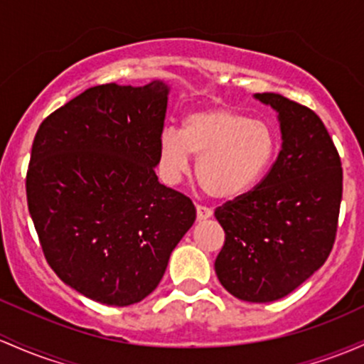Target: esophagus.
Segmentation results:
<instances>
[{
    "label": "esophagus",
    "instance_id": "1",
    "mask_svg": "<svg viewBox=\"0 0 364 364\" xmlns=\"http://www.w3.org/2000/svg\"><path fill=\"white\" fill-rule=\"evenodd\" d=\"M213 215V209L205 205H197V218L198 221H203V219H209Z\"/></svg>",
    "mask_w": 364,
    "mask_h": 364
}]
</instances>
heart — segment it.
I'll return each instance as SVG.
<instances>
[{
	"mask_svg": "<svg viewBox=\"0 0 364 364\" xmlns=\"http://www.w3.org/2000/svg\"><path fill=\"white\" fill-rule=\"evenodd\" d=\"M274 133L266 122L226 107L190 114L183 129L166 127L159 139L161 174L178 185L190 171L191 155L198 157L197 178L215 198L245 193L264 174L274 154Z\"/></svg>",
	"mask_w": 364,
	"mask_h": 364,
	"instance_id": "b5f03b06",
	"label": "heart"
}]
</instances>
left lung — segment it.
<instances>
[{"label": "left lung", "mask_w": 364, "mask_h": 364, "mask_svg": "<svg viewBox=\"0 0 364 364\" xmlns=\"http://www.w3.org/2000/svg\"><path fill=\"white\" fill-rule=\"evenodd\" d=\"M255 100L278 112L282 150L249 193L215 209L226 238L214 267L231 295L273 302L325 264L342 200L338 151L313 110L277 93Z\"/></svg>", "instance_id": "left-lung-1"}]
</instances>
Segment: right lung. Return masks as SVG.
<instances>
[{
  "label": "right lung",
  "mask_w": 364,
  "mask_h": 364,
  "mask_svg": "<svg viewBox=\"0 0 364 364\" xmlns=\"http://www.w3.org/2000/svg\"><path fill=\"white\" fill-rule=\"evenodd\" d=\"M169 86H95L36 133L27 205L48 264L91 301L131 306L157 289L197 218L155 167Z\"/></svg>",
  "instance_id": "right-lung-1"
}]
</instances>
